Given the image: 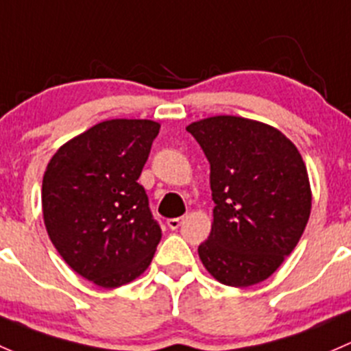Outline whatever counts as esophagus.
I'll list each match as a JSON object with an SVG mask.
<instances>
[{"instance_id":"esophagus-1","label":"esophagus","mask_w":351,"mask_h":351,"mask_svg":"<svg viewBox=\"0 0 351 351\" xmlns=\"http://www.w3.org/2000/svg\"><path fill=\"white\" fill-rule=\"evenodd\" d=\"M180 225H182V218H171V219H167V226L171 230H177Z\"/></svg>"}]
</instances>
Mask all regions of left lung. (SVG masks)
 I'll return each instance as SVG.
<instances>
[{"label": "left lung", "mask_w": 351, "mask_h": 351, "mask_svg": "<svg viewBox=\"0 0 351 351\" xmlns=\"http://www.w3.org/2000/svg\"><path fill=\"white\" fill-rule=\"evenodd\" d=\"M186 130L208 158L216 204L197 248L202 265L231 287L269 279L308 225L313 197L301 154L277 128L241 117L204 118Z\"/></svg>", "instance_id": "8db88e82"}]
</instances>
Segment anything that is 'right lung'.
<instances>
[{
    "label": "right lung",
    "mask_w": 351,
    "mask_h": 351,
    "mask_svg": "<svg viewBox=\"0 0 351 351\" xmlns=\"http://www.w3.org/2000/svg\"><path fill=\"white\" fill-rule=\"evenodd\" d=\"M160 125L108 120L64 143L42 182L47 233L74 272L104 289L142 276L162 230L138 180Z\"/></svg>",
    "instance_id": "1"
}]
</instances>
